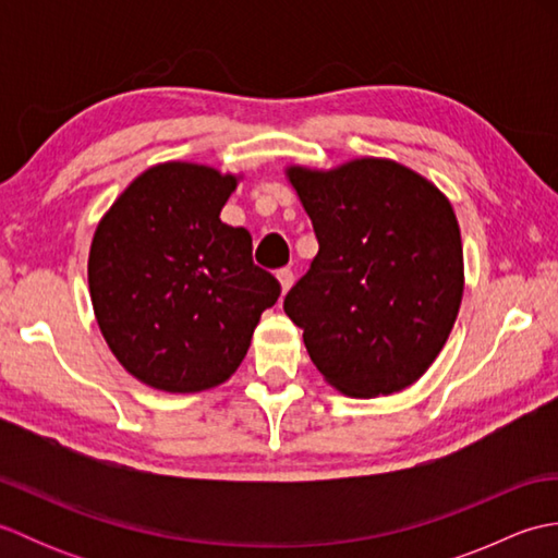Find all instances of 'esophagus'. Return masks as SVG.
Listing matches in <instances>:
<instances>
[{"instance_id": "esophagus-1", "label": "esophagus", "mask_w": 558, "mask_h": 558, "mask_svg": "<svg viewBox=\"0 0 558 558\" xmlns=\"http://www.w3.org/2000/svg\"><path fill=\"white\" fill-rule=\"evenodd\" d=\"M278 282H280V290H282V294H286V292L292 288V282H294V272H292L290 268H280V270H278Z\"/></svg>"}]
</instances>
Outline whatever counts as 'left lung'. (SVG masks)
<instances>
[{
	"label": "left lung",
	"mask_w": 558,
	"mask_h": 558,
	"mask_svg": "<svg viewBox=\"0 0 558 558\" xmlns=\"http://www.w3.org/2000/svg\"><path fill=\"white\" fill-rule=\"evenodd\" d=\"M318 254L282 310L304 330L316 369L340 393L412 386L446 345L462 300L453 206L422 174L360 158L336 170L290 168Z\"/></svg>",
	"instance_id": "1"
}]
</instances>
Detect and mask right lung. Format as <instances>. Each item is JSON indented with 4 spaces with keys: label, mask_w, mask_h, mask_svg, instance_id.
Masks as SVG:
<instances>
[{
    "label": "right lung",
    "mask_w": 558,
    "mask_h": 558,
    "mask_svg": "<svg viewBox=\"0 0 558 558\" xmlns=\"http://www.w3.org/2000/svg\"><path fill=\"white\" fill-rule=\"evenodd\" d=\"M236 177L194 162L138 174L93 234L88 288L124 369L168 393L236 372L280 282L252 260V234L220 220Z\"/></svg>",
    "instance_id": "obj_1"
}]
</instances>
